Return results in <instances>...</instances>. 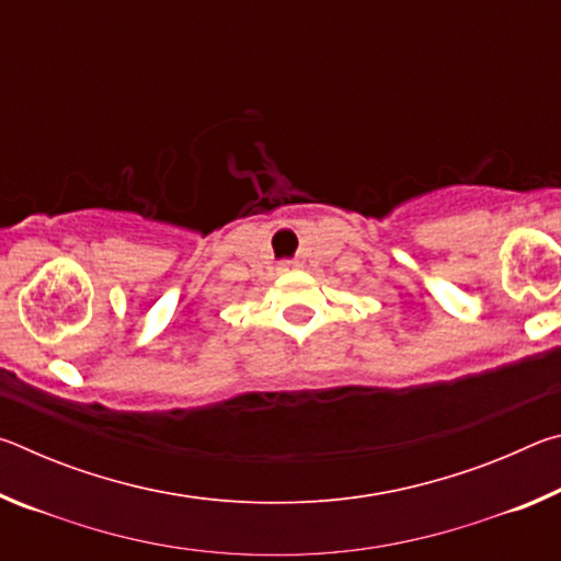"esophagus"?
Here are the masks:
<instances>
[{
    "instance_id": "esophagus-1",
    "label": "esophagus",
    "mask_w": 561,
    "mask_h": 561,
    "mask_svg": "<svg viewBox=\"0 0 561 561\" xmlns=\"http://www.w3.org/2000/svg\"><path fill=\"white\" fill-rule=\"evenodd\" d=\"M294 267H297V262H284L279 270H294Z\"/></svg>"
}]
</instances>
